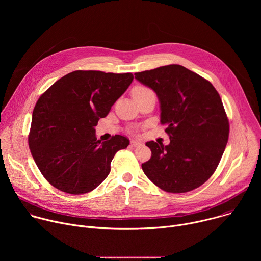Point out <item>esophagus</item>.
I'll return each mask as SVG.
<instances>
[{
    "mask_svg": "<svg viewBox=\"0 0 261 261\" xmlns=\"http://www.w3.org/2000/svg\"><path fill=\"white\" fill-rule=\"evenodd\" d=\"M141 143H140V141H138V140H132L131 141V146H133V147H136V146H138V145H140Z\"/></svg>",
    "mask_w": 261,
    "mask_h": 261,
    "instance_id": "obj_1",
    "label": "esophagus"
}]
</instances>
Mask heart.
Returning a JSON list of instances; mask_svg holds the SVG:
<instances>
[{"label": "heart", "instance_id": "heart-1", "mask_svg": "<svg viewBox=\"0 0 261 261\" xmlns=\"http://www.w3.org/2000/svg\"><path fill=\"white\" fill-rule=\"evenodd\" d=\"M147 90H148V89L143 88V87H137V88H135V89L133 90L132 94H133V95H136V94H139V93H143V92H145V91H147Z\"/></svg>", "mask_w": 261, "mask_h": 261}]
</instances>
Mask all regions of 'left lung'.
Instances as JSON below:
<instances>
[{
	"instance_id": "1",
	"label": "left lung",
	"mask_w": 261,
	"mask_h": 261,
	"mask_svg": "<svg viewBox=\"0 0 261 261\" xmlns=\"http://www.w3.org/2000/svg\"><path fill=\"white\" fill-rule=\"evenodd\" d=\"M160 102V122L170 142L147 141L152 157L141 164L144 174L169 193L192 191L215 172L229 135V122L213 85L180 65L134 74Z\"/></svg>"
}]
</instances>
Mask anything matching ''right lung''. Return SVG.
Here are the masks:
<instances>
[{
	"label": "right lung",
	"instance_id": "obj_1",
	"mask_svg": "<svg viewBox=\"0 0 261 261\" xmlns=\"http://www.w3.org/2000/svg\"><path fill=\"white\" fill-rule=\"evenodd\" d=\"M132 81V73L77 70L40 96L33 110L29 146L36 165L55 188L85 194L109 174L116 153L130 141L115 135L101 142L95 127Z\"/></svg>",
	"mask_w": 261,
	"mask_h": 261
}]
</instances>
